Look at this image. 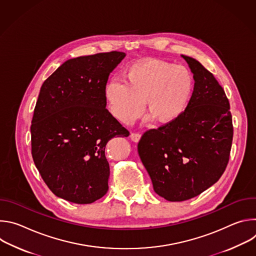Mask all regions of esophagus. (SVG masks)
<instances>
[{"label": "esophagus", "instance_id": "obj_1", "mask_svg": "<svg viewBox=\"0 0 256 256\" xmlns=\"http://www.w3.org/2000/svg\"><path fill=\"white\" fill-rule=\"evenodd\" d=\"M130 140L134 142H138L140 140V134H130Z\"/></svg>", "mask_w": 256, "mask_h": 256}]
</instances>
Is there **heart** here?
I'll return each mask as SVG.
<instances>
[{"label": "heart", "mask_w": 256, "mask_h": 256, "mask_svg": "<svg viewBox=\"0 0 256 256\" xmlns=\"http://www.w3.org/2000/svg\"><path fill=\"white\" fill-rule=\"evenodd\" d=\"M126 78H112L104 87L109 112L124 124H130L142 114L144 100L151 120L171 122L184 112L194 90L186 68L157 60L130 64Z\"/></svg>", "instance_id": "obj_1"}]
</instances>
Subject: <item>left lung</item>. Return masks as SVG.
<instances>
[{
	"label": "left lung",
	"instance_id": "8db88e82",
	"mask_svg": "<svg viewBox=\"0 0 256 256\" xmlns=\"http://www.w3.org/2000/svg\"><path fill=\"white\" fill-rule=\"evenodd\" d=\"M184 58L194 74L190 103L178 118L146 132L138 144L155 192L169 202L192 198L224 173L233 126L224 89L198 60Z\"/></svg>",
	"mask_w": 256,
	"mask_h": 256
}]
</instances>
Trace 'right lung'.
Listing matches in <instances>:
<instances>
[{
	"instance_id": "add662e5",
	"label": "right lung",
	"mask_w": 256,
	"mask_h": 256,
	"mask_svg": "<svg viewBox=\"0 0 256 256\" xmlns=\"http://www.w3.org/2000/svg\"><path fill=\"white\" fill-rule=\"evenodd\" d=\"M124 56L110 52L68 60L40 88L30 128L32 158L58 198L85 204L108 190L106 144L130 132L106 109L104 87Z\"/></svg>"
}]
</instances>
